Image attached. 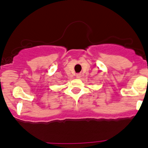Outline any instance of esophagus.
<instances>
[{
  "instance_id": "1",
  "label": "esophagus",
  "mask_w": 148,
  "mask_h": 148,
  "mask_svg": "<svg viewBox=\"0 0 148 148\" xmlns=\"http://www.w3.org/2000/svg\"><path fill=\"white\" fill-rule=\"evenodd\" d=\"M80 77H81V74H77V78H80Z\"/></svg>"
}]
</instances>
